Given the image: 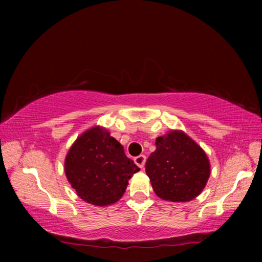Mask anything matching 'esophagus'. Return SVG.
<instances>
[{
	"label": "esophagus",
	"mask_w": 262,
	"mask_h": 262,
	"mask_svg": "<svg viewBox=\"0 0 262 262\" xmlns=\"http://www.w3.org/2000/svg\"><path fill=\"white\" fill-rule=\"evenodd\" d=\"M145 161H147V157H145L144 155H140V156H137V157L134 158V162L136 163V165L140 166L141 168H143Z\"/></svg>",
	"instance_id": "esophagus-1"
}]
</instances>
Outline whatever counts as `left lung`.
Listing matches in <instances>:
<instances>
[{"instance_id": "8db88e82", "label": "left lung", "mask_w": 262, "mask_h": 262, "mask_svg": "<svg viewBox=\"0 0 262 262\" xmlns=\"http://www.w3.org/2000/svg\"><path fill=\"white\" fill-rule=\"evenodd\" d=\"M145 172L159 198L187 202L205 188L210 164L206 152L190 137L171 130L156 139V150L145 162Z\"/></svg>"}]
</instances>
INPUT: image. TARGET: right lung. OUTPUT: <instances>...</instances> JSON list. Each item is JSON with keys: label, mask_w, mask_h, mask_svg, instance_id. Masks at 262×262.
Instances as JSON below:
<instances>
[{"label": "right lung", "mask_w": 262, "mask_h": 262, "mask_svg": "<svg viewBox=\"0 0 262 262\" xmlns=\"http://www.w3.org/2000/svg\"><path fill=\"white\" fill-rule=\"evenodd\" d=\"M64 171L82 200L107 206L121 199L128 180L140 167L126 156L122 145L105 128L94 127L72 145Z\"/></svg>", "instance_id": "1"}]
</instances>
